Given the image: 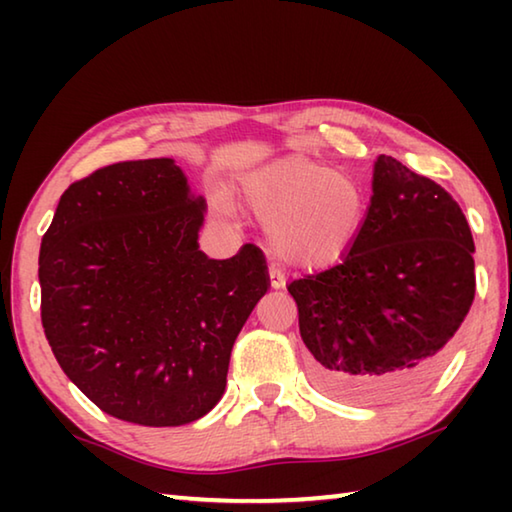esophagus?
I'll return each instance as SVG.
<instances>
[{"mask_svg": "<svg viewBox=\"0 0 512 512\" xmlns=\"http://www.w3.org/2000/svg\"><path fill=\"white\" fill-rule=\"evenodd\" d=\"M268 277H271V287L273 289L284 287V277L280 275V271H275V268H271V271H268Z\"/></svg>", "mask_w": 512, "mask_h": 512, "instance_id": "1", "label": "esophagus"}]
</instances>
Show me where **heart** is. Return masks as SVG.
Here are the masks:
<instances>
[{
    "mask_svg": "<svg viewBox=\"0 0 512 512\" xmlns=\"http://www.w3.org/2000/svg\"><path fill=\"white\" fill-rule=\"evenodd\" d=\"M241 196L266 225L271 253L296 268L341 259L357 241L366 194L352 176L305 155L262 164L241 183Z\"/></svg>",
    "mask_w": 512,
    "mask_h": 512,
    "instance_id": "1",
    "label": "heart"
}]
</instances>
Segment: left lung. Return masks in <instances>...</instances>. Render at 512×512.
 Instances as JSON below:
<instances>
[{"instance_id": "left-lung-1", "label": "left lung", "mask_w": 512, "mask_h": 512, "mask_svg": "<svg viewBox=\"0 0 512 512\" xmlns=\"http://www.w3.org/2000/svg\"><path fill=\"white\" fill-rule=\"evenodd\" d=\"M474 241L443 187L379 155L354 246L289 284L325 393L352 404L409 397L443 366L474 300Z\"/></svg>"}]
</instances>
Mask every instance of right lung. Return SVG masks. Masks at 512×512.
I'll return each mask as SVG.
<instances>
[{
	"label": "right lung",
	"mask_w": 512,
	"mask_h": 512,
	"mask_svg": "<svg viewBox=\"0 0 512 512\" xmlns=\"http://www.w3.org/2000/svg\"><path fill=\"white\" fill-rule=\"evenodd\" d=\"M205 198L171 158L69 185L40 246V314L65 375L112 418L180 427L225 391L230 352L271 287L262 250H198Z\"/></svg>",
	"instance_id": "obj_1"
}]
</instances>
